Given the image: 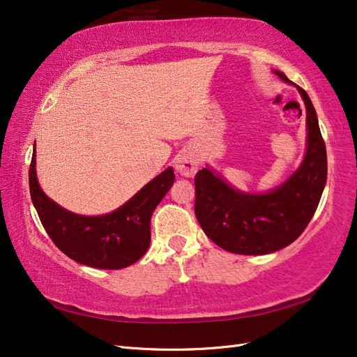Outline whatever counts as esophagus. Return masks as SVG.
<instances>
[{
  "instance_id": "34e87169",
  "label": "esophagus",
  "mask_w": 357,
  "mask_h": 357,
  "mask_svg": "<svg viewBox=\"0 0 357 357\" xmlns=\"http://www.w3.org/2000/svg\"><path fill=\"white\" fill-rule=\"evenodd\" d=\"M176 171L183 177H193L199 167L197 155L192 150H185L176 158Z\"/></svg>"
}]
</instances>
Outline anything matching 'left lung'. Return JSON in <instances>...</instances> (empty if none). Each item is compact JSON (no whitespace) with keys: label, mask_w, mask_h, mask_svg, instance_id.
Instances as JSON below:
<instances>
[{"label":"left lung","mask_w":357,"mask_h":357,"mask_svg":"<svg viewBox=\"0 0 357 357\" xmlns=\"http://www.w3.org/2000/svg\"><path fill=\"white\" fill-rule=\"evenodd\" d=\"M280 79L291 83L283 73ZM307 110V152L301 167L282 186L245 193L228 185L211 168L195 176V214L202 231L223 250L268 255L294 243L314 215L328 177L326 146L307 92L296 86Z\"/></svg>","instance_id":"1"}]
</instances>
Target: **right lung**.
<instances>
[{"instance_id":"1","label":"right lung","mask_w":357,"mask_h":357,"mask_svg":"<svg viewBox=\"0 0 357 357\" xmlns=\"http://www.w3.org/2000/svg\"><path fill=\"white\" fill-rule=\"evenodd\" d=\"M174 183L167 168L117 210L82 215L62 208L41 190L36 171V149L29 165V192L41 225L62 253L100 269H121L142 259L150 245V219Z\"/></svg>"}]
</instances>
